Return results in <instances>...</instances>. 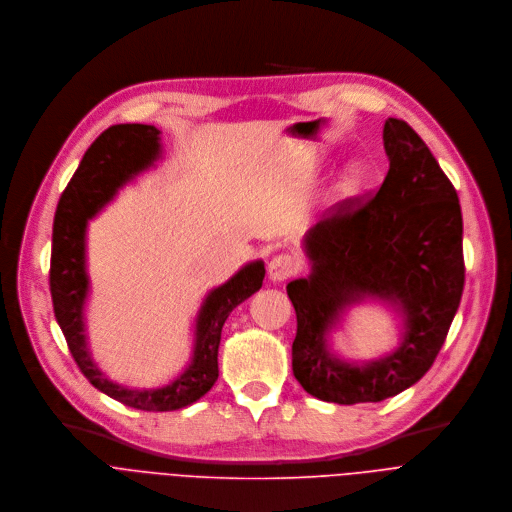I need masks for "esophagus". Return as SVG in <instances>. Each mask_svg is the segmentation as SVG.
Here are the masks:
<instances>
[{
  "instance_id": "esophagus-1",
  "label": "esophagus",
  "mask_w": 512,
  "mask_h": 512,
  "mask_svg": "<svg viewBox=\"0 0 512 512\" xmlns=\"http://www.w3.org/2000/svg\"><path fill=\"white\" fill-rule=\"evenodd\" d=\"M300 268L298 260L292 258L290 254H278L268 262V276L274 282H282L286 278H290L292 274H296Z\"/></svg>"
}]
</instances>
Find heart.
I'll return each mask as SVG.
<instances>
[{
    "instance_id": "heart-1",
    "label": "heart",
    "mask_w": 512,
    "mask_h": 512,
    "mask_svg": "<svg viewBox=\"0 0 512 512\" xmlns=\"http://www.w3.org/2000/svg\"><path fill=\"white\" fill-rule=\"evenodd\" d=\"M367 177H369V171H367V167L363 163H351L345 169V173H343V177H341V181L337 185L339 195L341 197H355L365 187Z\"/></svg>"
}]
</instances>
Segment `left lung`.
Wrapping results in <instances>:
<instances>
[{
	"label": "left lung",
	"instance_id": "1",
	"mask_svg": "<svg viewBox=\"0 0 512 512\" xmlns=\"http://www.w3.org/2000/svg\"><path fill=\"white\" fill-rule=\"evenodd\" d=\"M389 171L367 201L347 199L309 232V278L288 282L296 313L292 373L323 401H381L420 381L438 357L464 288L458 193L420 135L387 119ZM379 297L404 317L400 347L355 366L328 351L326 333L351 303Z\"/></svg>",
	"mask_w": 512,
	"mask_h": 512
}]
</instances>
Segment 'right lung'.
<instances>
[{"instance_id":"add662e5","label":"right lung","mask_w":512,"mask_h":512,"mask_svg":"<svg viewBox=\"0 0 512 512\" xmlns=\"http://www.w3.org/2000/svg\"><path fill=\"white\" fill-rule=\"evenodd\" d=\"M159 133L153 125H113L88 147L58 201L50 258L54 317L76 365L98 391L143 412L181 410L212 389L218 379L222 327L240 302L260 290L266 274L262 260L250 262L206 296L195 319L191 363L169 385L129 389L113 383L94 365L84 333V304L88 296L86 226L127 181L161 157Z\"/></svg>"}]
</instances>
